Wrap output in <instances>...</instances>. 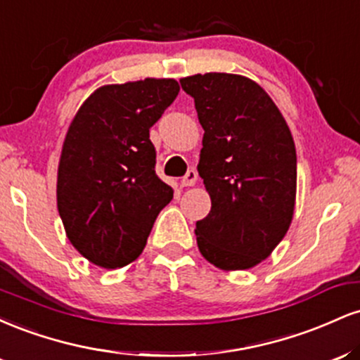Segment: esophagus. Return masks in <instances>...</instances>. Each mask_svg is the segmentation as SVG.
Masks as SVG:
<instances>
[{
	"label": "esophagus",
	"mask_w": 360,
	"mask_h": 360,
	"mask_svg": "<svg viewBox=\"0 0 360 360\" xmlns=\"http://www.w3.org/2000/svg\"><path fill=\"white\" fill-rule=\"evenodd\" d=\"M198 181V172L191 169V171H188V174H186L183 179H181V188H188V186H194Z\"/></svg>",
	"instance_id": "esophagus-1"
}]
</instances>
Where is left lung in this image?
<instances>
[{
	"label": "left lung",
	"instance_id": "1",
	"mask_svg": "<svg viewBox=\"0 0 360 360\" xmlns=\"http://www.w3.org/2000/svg\"><path fill=\"white\" fill-rule=\"evenodd\" d=\"M203 127L200 172L212 198L196 221L201 255L223 271H243L283 240L296 200V148L278 106L238 74L183 77Z\"/></svg>",
	"mask_w": 360,
	"mask_h": 360
}]
</instances>
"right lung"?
<instances>
[{
  "instance_id": "right-lung-1",
  "label": "right lung",
  "mask_w": 360,
  "mask_h": 360,
  "mask_svg": "<svg viewBox=\"0 0 360 360\" xmlns=\"http://www.w3.org/2000/svg\"><path fill=\"white\" fill-rule=\"evenodd\" d=\"M176 79L101 86L81 105L62 146L57 208L82 257L117 269L142 254L157 214L172 200L155 174L148 130L176 100Z\"/></svg>"
}]
</instances>
